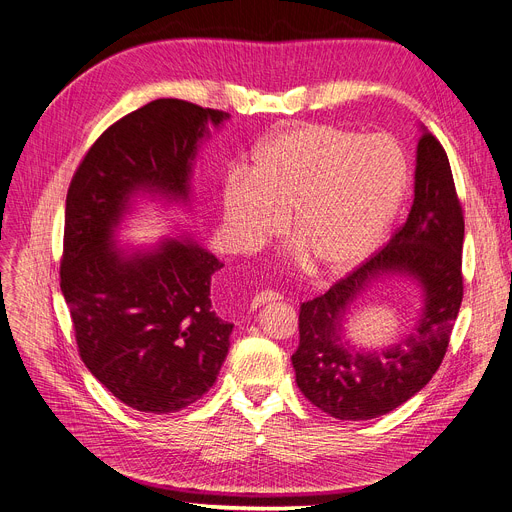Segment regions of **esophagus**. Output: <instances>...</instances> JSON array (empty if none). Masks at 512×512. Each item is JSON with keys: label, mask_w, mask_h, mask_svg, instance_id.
Wrapping results in <instances>:
<instances>
[{"label": "esophagus", "mask_w": 512, "mask_h": 512, "mask_svg": "<svg viewBox=\"0 0 512 512\" xmlns=\"http://www.w3.org/2000/svg\"><path fill=\"white\" fill-rule=\"evenodd\" d=\"M282 297L278 292H274V290H261V292H257L255 297H253V301H251V307L253 309H257V307H261V305H265V303H272V301H280Z\"/></svg>", "instance_id": "esophagus-1"}]
</instances>
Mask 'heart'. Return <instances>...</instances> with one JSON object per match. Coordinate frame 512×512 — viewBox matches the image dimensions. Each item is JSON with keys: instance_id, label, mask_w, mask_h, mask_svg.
<instances>
[{"instance_id": "b5f03b06", "label": "heart", "mask_w": 512, "mask_h": 512, "mask_svg": "<svg viewBox=\"0 0 512 512\" xmlns=\"http://www.w3.org/2000/svg\"><path fill=\"white\" fill-rule=\"evenodd\" d=\"M409 161L386 134L303 124L263 141L251 176L232 172L222 215L240 251L288 234L321 274H344L388 234L405 199Z\"/></svg>"}]
</instances>
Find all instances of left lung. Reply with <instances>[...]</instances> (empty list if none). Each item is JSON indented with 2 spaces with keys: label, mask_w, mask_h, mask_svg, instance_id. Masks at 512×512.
Masks as SVG:
<instances>
[{
  "label": "left lung",
  "mask_w": 512,
  "mask_h": 512,
  "mask_svg": "<svg viewBox=\"0 0 512 512\" xmlns=\"http://www.w3.org/2000/svg\"><path fill=\"white\" fill-rule=\"evenodd\" d=\"M463 238V207L448 155L423 128L417 145L415 199L407 222L357 270L301 305V340L292 367L309 402L330 417L365 421L394 411L432 380L463 301ZM386 273L420 282V321L407 339L392 347L359 352L341 338V321L358 292Z\"/></svg>",
  "instance_id": "8db88e82"
}]
</instances>
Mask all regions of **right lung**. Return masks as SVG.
I'll return each instance as SVG.
<instances>
[{
  "label": "right lung",
  "instance_id": "add662e5",
  "mask_svg": "<svg viewBox=\"0 0 512 512\" xmlns=\"http://www.w3.org/2000/svg\"><path fill=\"white\" fill-rule=\"evenodd\" d=\"M230 114L155 99L107 128L76 168L64 224L60 286L78 355L124 405L168 415L199 400L228 355L232 324L211 309V276L224 267L191 238L128 255L114 245L134 193L188 199L207 122Z\"/></svg>",
  "mask_w": 512,
  "mask_h": 512
}]
</instances>
